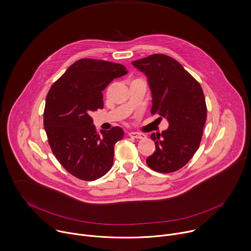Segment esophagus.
I'll return each instance as SVG.
<instances>
[{"label":"esophagus","mask_w":251,"mask_h":251,"mask_svg":"<svg viewBox=\"0 0 251 251\" xmlns=\"http://www.w3.org/2000/svg\"><path fill=\"white\" fill-rule=\"evenodd\" d=\"M129 136L135 139H145L147 136L143 133H139V132H130Z\"/></svg>","instance_id":"obj_1"}]
</instances>
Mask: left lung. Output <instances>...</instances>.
I'll use <instances>...</instances> for the list:
<instances>
[{"mask_svg":"<svg viewBox=\"0 0 251 251\" xmlns=\"http://www.w3.org/2000/svg\"><path fill=\"white\" fill-rule=\"evenodd\" d=\"M132 64L148 76L151 114L165 117L170 123L166 130L151 135L155 151L146 162L160 174L176 172L191 159L201 143L207 118L203 90L179 62L168 55L152 54Z\"/></svg>","mask_w":251,"mask_h":251,"instance_id":"left-lung-1","label":"left lung"}]
</instances>
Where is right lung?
<instances>
[{"label": "right lung", "mask_w": 251, "mask_h": 251, "mask_svg": "<svg viewBox=\"0 0 251 251\" xmlns=\"http://www.w3.org/2000/svg\"><path fill=\"white\" fill-rule=\"evenodd\" d=\"M128 71L121 64L79 59L51 86L43 124L49 146L63 168L75 177L93 181L109 172L120 127L97 133L92 112L103 107L101 92Z\"/></svg>", "instance_id": "right-lung-1"}]
</instances>
